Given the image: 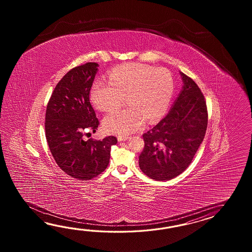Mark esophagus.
Returning a JSON list of instances; mask_svg holds the SVG:
<instances>
[{
    "instance_id": "obj_1",
    "label": "esophagus",
    "mask_w": 252,
    "mask_h": 252,
    "mask_svg": "<svg viewBox=\"0 0 252 252\" xmlns=\"http://www.w3.org/2000/svg\"><path fill=\"white\" fill-rule=\"evenodd\" d=\"M128 139V136H119L118 140L119 141H125Z\"/></svg>"
}]
</instances>
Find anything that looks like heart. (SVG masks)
Listing matches in <instances>:
<instances>
[{
	"label": "heart",
	"mask_w": 252,
	"mask_h": 252,
	"mask_svg": "<svg viewBox=\"0 0 252 252\" xmlns=\"http://www.w3.org/2000/svg\"><path fill=\"white\" fill-rule=\"evenodd\" d=\"M109 82L97 81L91 89V100L101 111H110L124 103L128 107L115 110L103 119V127L111 133L126 136L143 126L145 120L154 123L166 112L175 91L171 73L148 64H128L112 70Z\"/></svg>",
	"instance_id": "obj_1"
}]
</instances>
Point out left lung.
<instances>
[{"label": "left lung", "mask_w": 252, "mask_h": 252, "mask_svg": "<svg viewBox=\"0 0 252 252\" xmlns=\"http://www.w3.org/2000/svg\"><path fill=\"white\" fill-rule=\"evenodd\" d=\"M184 86L170 111L143 134L139 167L158 181L170 180L185 171L203 142L208 124L204 94L195 82L181 73Z\"/></svg>", "instance_id": "8db88e82"}]
</instances>
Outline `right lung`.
Masks as SVG:
<instances>
[{
  "label": "right lung",
  "mask_w": 252,
  "mask_h": 252,
  "mask_svg": "<svg viewBox=\"0 0 252 252\" xmlns=\"http://www.w3.org/2000/svg\"><path fill=\"white\" fill-rule=\"evenodd\" d=\"M98 64L88 62L68 71L55 87L45 116L46 139L58 166L70 177L90 180L105 170L117 138L84 139L100 124L90 102Z\"/></svg>",
  "instance_id": "obj_1"
}]
</instances>
